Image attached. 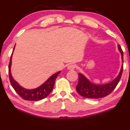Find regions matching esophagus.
Masks as SVG:
<instances>
[{"label": "esophagus", "instance_id": "obj_1", "mask_svg": "<svg viewBox=\"0 0 130 130\" xmlns=\"http://www.w3.org/2000/svg\"><path fill=\"white\" fill-rule=\"evenodd\" d=\"M75 68H76V66H75V65H74V64H70V65H69L68 66V70H70V71H72V70H74V69H75Z\"/></svg>", "mask_w": 130, "mask_h": 130}]
</instances>
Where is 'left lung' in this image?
Segmentation results:
<instances>
[{
	"label": "left lung",
	"instance_id": "left-lung-1",
	"mask_svg": "<svg viewBox=\"0 0 130 130\" xmlns=\"http://www.w3.org/2000/svg\"><path fill=\"white\" fill-rule=\"evenodd\" d=\"M118 48L121 55L122 61L123 63V51L119 45H118ZM123 69V65H122L118 75L113 80L106 84H95L92 83L83 74L79 73V81L76 87L77 92L82 97L88 99H99L106 97L114 90L118 84L121 77Z\"/></svg>",
	"mask_w": 130,
	"mask_h": 130
}]
</instances>
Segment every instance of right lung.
I'll return each mask as SVG.
<instances>
[{"instance_id": "obj_1", "label": "right lung", "mask_w": 130, "mask_h": 130, "mask_svg": "<svg viewBox=\"0 0 130 130\" xmlns=\"http://www.w3.org/2000/svg\"><path fill=\"white\" fill-rule=\"evenodd\" d=\"M15 46L14 47L13 51H12V55L11 56L9 64V79L11 84L16 93L21 97L22 99L26 101H38L45 98L46 97L50 94L52 90H53L54 86L55 81L56 78L59 75L61 71H58L55 74H52L48 79H47L44 83L41 85L40 87H37L33 89H26L18 84L16 81L14 79L12 74H11V64H12V56L13 54Z\"/></svg>"}]
</instances>
